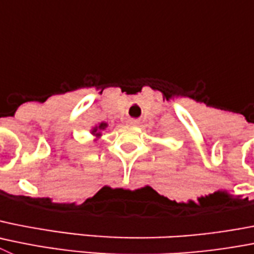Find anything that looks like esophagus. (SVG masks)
I'll return each instance as SVG.
<instances>
[{
	"label": "esophagus",
	"instance_id": "obj_1",
	"mask_svg": "<svg viewBox=\"0 0 254 254\" xmlns=\"http://www.w3.org/2000/svg\"><path fill=\"white\" fill-rule=\"evenodd\" d=\"M127 125H128V126H137V125H138V121H137V120H128V121H127Z\"/></svg>",
	"mask_w": 254,
	"mask_h": 254
}]
</instances>
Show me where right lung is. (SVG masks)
I'll return each mask as SVG.
<instances>
[{"label": "right lung", "instance_id": "add662e5", "mask_svg": "<svg viewBox=\"0 0 254 254\" xmlns=\"http://www.w3.org/2000/svg\"><path fill=\"white\" fill-rule=\"evenodd\" d=\"M107 127H108V123L101 122V123L95 125L94 127H92V128H90V134L94 137V142H95V141H98V139L101 138L102 134H103V131H106Z\"/></svg>", "mask_w": 254, "mask_h": 254}]
</instances>
